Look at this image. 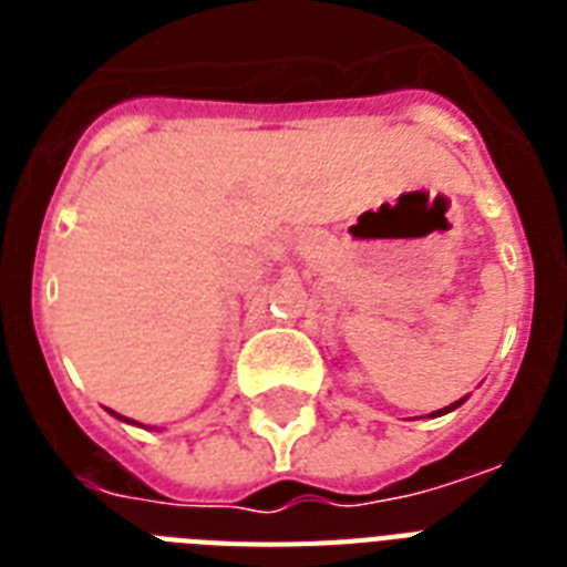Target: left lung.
I'll use <instances>...</instances> for the list:
<instances>
[{"instance_id": "obj_1", "label": "left lung", "mask_w": 567, "mask_h": 567, "mask_svg": "<svg viewBox=\"0 0 567 567\" xmlns=\"http://www.w3.org/2000/svg\"><path fill=\"white\" fill-rule=\"evenodd\" d=\"M462 403H465V396H462V400H458V403L447 405V409H441V412H432V414H444V412H453V409H456V405H462Z\"/></svg>"}]
</instances>
